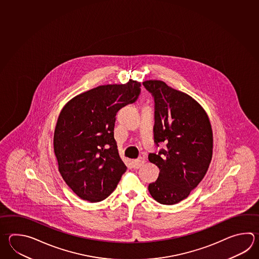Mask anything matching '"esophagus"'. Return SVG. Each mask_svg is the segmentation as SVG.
<instances>
[{
    "mask_svg": "<svg viewBox=\"0 0 259 259\" xmlns=\"http://www.w3.org/2000/svg\"><path fill=\"white\" fill-rule=\"evenodd\" d=\"M145 161H146V158H145V156H140L138 159L133 160V167H134L135 169H138V168H140V167L142 166L143 164L145 163Z\"/></svg>",
    "mask_w": 259,
    "mask_h": 259,
    "instance_id": "obj_1",
    "label": "esophagus"
}]
</instances>
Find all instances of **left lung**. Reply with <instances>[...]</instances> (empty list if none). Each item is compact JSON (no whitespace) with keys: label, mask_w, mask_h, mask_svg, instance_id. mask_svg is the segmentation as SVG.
<instances>
[{"label":"left lung","mask_w":259,"mask_h":259,"mask_svg":"<svg viewBox=\"0 0 259 259\" xmlns=\"http://www.w3.org/2000/svg\"><path fill=\"white\" fill-rule=\"evenodd\" d=\"M154 98V142L165 148L149 153L159 169L158 179L148 185L154 199L175 205L186 198L206 175L211 161L213 135L205 110L187 94L159 80L143 82Z\"/></svg>","instance_id":"8db88e82"}]
</instances>
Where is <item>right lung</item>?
<instances>
[{
    "label": "right lung",
    "instance_id": "obj_1",
    "mask_svg": "<svg viewBox=\"0 0 259 259\" xmlns=\"http://www.w3.org/2000/svg\"><path fill=\"white\" fill-rule=\"evenodd\" d=\"M141 84H105L74 97L59 115L53 138L58 168L80 198L100 202L111 195L127 167L114 139L117 112L134 103Z\"/></svg>",
    "mask_w": 259,
    "mask_h": 259
}]
</instances>
